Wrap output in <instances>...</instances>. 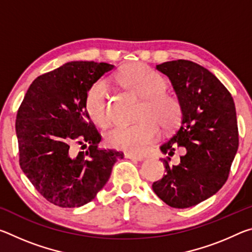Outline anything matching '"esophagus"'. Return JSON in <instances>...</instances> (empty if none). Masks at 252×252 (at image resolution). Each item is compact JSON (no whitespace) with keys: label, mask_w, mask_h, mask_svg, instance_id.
<instances>
[{"label":"esophagus","mask_w":252,"mask_h":252,"mask_svg":"<svg viewBox=\"0 0 252 252\" xmlns=\"http://www.w3.org/2000/svg\"><path fill=\"white\" fill-rule=\"evenodd\" d=\"M125 157L126 158V159H132V160H136V161H141L144 159L142 156L133 155V153H125Z\"/></svg>","instance_id":"esophagus-1"}]
</instances>
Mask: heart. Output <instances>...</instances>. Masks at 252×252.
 I'll return each mask as SVG.
<instances>
[{
	"mask_svg": "<svg viewBox=\"0 0 252 252\" xmlns=\"http://www.w3.org/2000/svg\"><path fill=\"white\" fill-rule=\"evenodd\" d=\"M118 81L126 90L142 97L136 119L131 126H116L105 132L110 148L127 153H143L159 136V127L172 130L180 122L182 108L177 96L165 92L167 81L142 63L122 69ZM85 110L95 125L105 126L110 122L109 89L104 80L93 83L85 95Z\"/></svg>",
	"mask_w": 252,
	"mask_h": 252,
	"instance_id": "obj_1",
	"label": "heart"
}]
</instances>
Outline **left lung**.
<instances>
[{"mask_svg":"<svg viewBox=\"0 0 252 252\" xmlns=\"http://www.w3.org/2000/svg\"><path fill=\"white\" fill-rule=\"evenodd\" d=\"M157 69L171 81L181 103L178 129L161 151L173 156L186 148L180 163L162 159L165 174L152 189L168 206L185 209L218 192L227 181L239 146L236 106L230 92L206 67L188 60L164 62Z\"/></svg>","mask_w":252,"mask_h":252,"instance_id":"1","label":"left lung"}]
</instances>
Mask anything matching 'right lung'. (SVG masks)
<instances>
[{"instance_id": "1", "label": "right lung", "mask_w": 252, "mask_h": 252, "mask_svg": "<svg viewBox=\"0 0 252 252\" xmlns=\"http://www.w3.org/2000/svg\"><path fill=\"white\" fill-rule=\"evenodd\" d=\"M114 69L109 63L69 62L33 81L18 110L20 167L42 197L62 208L95 198L121 151L100 149L101 135L85 110L93 83ZM89 144L75 154V143Z\"/></svg>"}]
</instances>
